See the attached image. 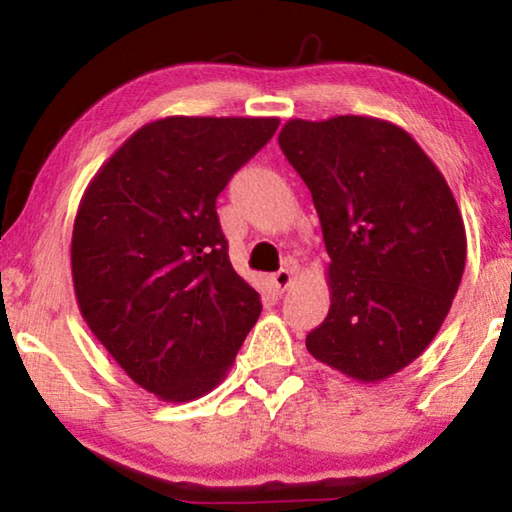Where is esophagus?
I'll return each instance as SVG.
<instances>
[{
	"mask_svg": "<svg viewBox=\"0 0 512 512\" xmlns=\"http://www.w3.org/2000/svg\"><path fill=\"white\" fill-rule=\"evenodd\" d=\"M273 284H275V289H280V291H287L291 284H293V271L291 268H282V271H277V273H273Z\"/></svg>",
	"mask_w": 512,
	"mask_h": 512,
	"instance_id": "esophagus-1",
	"label": "esophagus"
}]
</instances>
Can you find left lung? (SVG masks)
<instances>
[{
	"label": "left lung",
	"instance_id": "obj_1",
	"mask_svg": "<svg viewBox=\"0 0 512 512\" xmlns=\"http://www.w3.org/2000/svg\"><path fill=\"white\" fill-rule=\"evenodd\" d=\"M277 142L332 259V305L307 350L363 384L391 377L427 350L461 284L467 239L452 189L404 128L377 117L289 119Z\"/></svg>",
	"mask_w": 512,
	"mask_h": 512
}]
</instances>
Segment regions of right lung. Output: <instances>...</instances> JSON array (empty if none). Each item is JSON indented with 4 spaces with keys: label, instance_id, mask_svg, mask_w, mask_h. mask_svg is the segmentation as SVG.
Instances as JSON below:
<instances>
[{
    "label": "right lung",
    "instance_id": "obj_1",
    "mask_svg": "<svg viewBox=\"0 0 512 512\" xmlns=\"http://www.w3.org/2000/svg\"><path fill=\"white\" fill-rule=\"evenodd\" d=\"M277 126V117L151 121L81 198L76 302L126 375L164 402L219 386L262 314L259 293L230 264L216 196Z\"/></svg>",
    "mask_w": 512,
    "mask_h": 512
}]
</instances>
